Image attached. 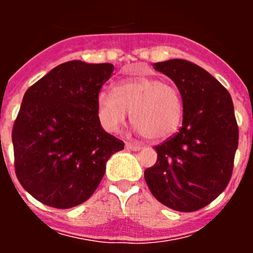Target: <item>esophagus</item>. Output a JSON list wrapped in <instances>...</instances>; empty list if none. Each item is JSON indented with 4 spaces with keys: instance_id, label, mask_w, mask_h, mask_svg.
<instances>
[{
    "instance_id": "34e87169",
    "label": "esophagus",
    "mask_w": 253,
    "mask_h": 253,
    "mask_svg": "<svg viewBox=\"0 0 253 253\" xmlns=\"http://www.w3.org/2000/svg\"><path fill=\"white\" fill-rule=\"evenodd\" d=\"M125 148L129 149V151H140L142 147L138 146V144H133V143H126V144H125Z\"/></svg>"
}]
</instances>
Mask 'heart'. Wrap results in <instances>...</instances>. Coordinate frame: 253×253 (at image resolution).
<instances>
[{"label": "heart", "instance_id": "heart-1", "mask_svg": "<svg viewBox=\"0 0 253 253\" xmlns=\"http://www.w3.org/2000/svg\"><path fill=\"white\" fill-rule=\"evenodd\" d=\"M130 113L138 133L163 140L180 126L184 102L176 87L146 76L124 80L115 92L102 90L97 95V115L105 130L118 133Z\"/></svg>", "mask_w": 253, "mask_h": 253}]
</instances>
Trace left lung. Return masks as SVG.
I'll list each match as a JSON object with an SVG mask.
<instances>
[{
	"instance_id": "left-lung-1",
	"label": "left lung",
	"mask_w": 253,
	"mask_h": 253,
	"mask_svg": "<svg viewBox=\"0 0 253 253\" xmlns=\"http://www.w3.org/2000/svg\"><path fill=\"white\" fill-rule=\"evenodd\" d=\"M175 82L184 102L182 126L156 146L157 162L144 171L152 195L177 211H195L224 191L238 147L232 97L202 67L185 59L153 64Z\"/></svg>"
}]
</instances>
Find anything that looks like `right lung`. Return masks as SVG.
Returning <instances> with one entry per match:
<instances>
[{
  "label": "right lung",
  "instance_id": "1",
  "mask_svg": "<svg viewBox=\"0 0 253 253\" xmlns=\"http://www.w3.org/2000/svg\"><path fill=\"white\" fill-rule=\"evenodd\" d=\"M110 63L66 62L24 95L12 129L15 172L22 187L48 207L68 209L93 194L107 160L124 149L97 115V95Z\"/></svg>",
  "mask_w": 253,
  "mask_h": 253
}]
</instances>
